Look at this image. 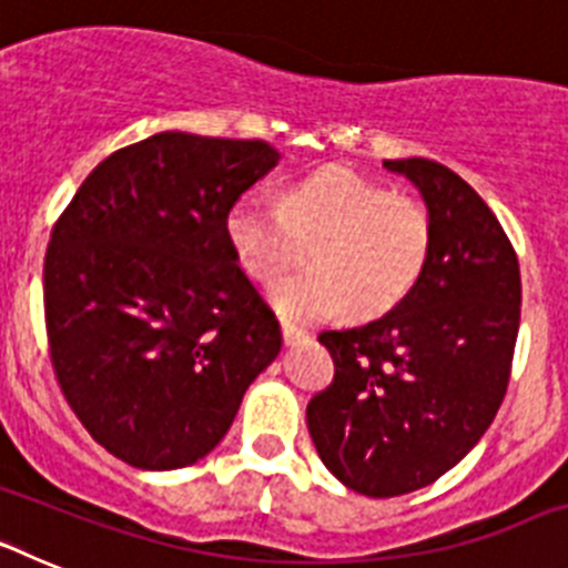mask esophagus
<instances>
[{
	"label": "esophagus",
	"instance_id": "34e87169",
	"mask_svg": "<svg viewBox=\"0 0 568 568\" xmlns=\"http://www.w3.org/2000/svg\"><path fill=\"white\" fill-rule=\"evenodd\" d=\"M281 338H284V344L287 346H295L307 338V333H304L298 324H293V321H281Z\"/></svg>",
	"mask_w": 568,
	"mask_h": 568
}]
</instances>
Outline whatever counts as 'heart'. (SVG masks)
<instances>
[{"mask_svg":"<svg viewBox=\"0 0 568 568\" xmlns=\"http://www.w3.org/2000/svg\"><path fill=\"white\" fill-rule=\"evenodd\" d=\"M233 258L258 284L287 273L310 244V270L273 290L281 315L321 321L338 310L373 318L398 307L433 253V215L418 199L327 164L281 190L239 195L224 213Z\"/></svg>","mask_w":568,"mask_h":568,"instance_id":"heart-1","label":"heart"}]
</instances>
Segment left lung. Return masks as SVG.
I'll use <instances>...</instances> for the list:
<instances>
[{
	"instance_id": "left-lung-1",
	"label": "left lung",
	"mask_w": 568,
	"mask_h": 568,
	"mask_svg": "<svg viewBox=\"0 0 568 568\" xmlns=\"http://www.w3.org/2000/svg\"><path fill=\"white\" fill-rule=\"evenodd\" d=\"M433 215L415 290L381 318L318 341L335 378L307 404L318 458L353 491L395 498L429 486L498 415L520 327V267L486 202L449 168L395 159Z\"/></svg>"
}]
</instances>
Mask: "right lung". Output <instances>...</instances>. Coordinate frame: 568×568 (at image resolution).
I'll use <instances>...</instances> for the list:
<instances>
[{
  "label": "right lung",
  "mask_w": 568,
  "mask_h": 568,
  "mask_svg": "<svg viewBox=\"0 0 568 568\" xmlns=\"http://www.w3.org/2000/svg\"><path fill=\"white\" fill-rule=\"evenodd\" d=\"M278 159L258 139L164 130L108 155L50 233V364L93 440L135 469L213 453L281 353L224 235L230 204Z\"/></svg>",
  "instance_id": "right-lung-1"
}]
</instances>
